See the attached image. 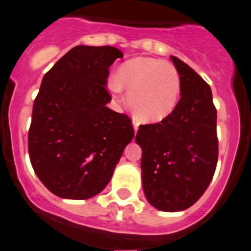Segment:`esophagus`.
Here are the masks:
<instances>
[{
  "mask_svg": "<svg viewBox=\"0 0 251 251\" xmlns=\"http://www.w3.org/2000/svg\"><path fill=\"white\" fill-rule=\"evenodd\" d=\"M132 124H133L134 132H137V129H138V122L137 121H133V122H132Z\"/></svg>",
  "mask_w": 251,
  "mask_h": 251,
  "instance_id": "1",
  "label": "esophagus"
}]
</instances>
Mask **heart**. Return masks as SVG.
I'll return each mask as SVG.
<instances>
[{
  "label": "heart",
  "mask_w": 251,
  "mask_h": 251,
  "mask_svg": "<svg viewBox=\"0 0 251 251\" xmlns=\"http://www.w3.org/2000/svg\"><path fill=\"white\" fill-rule=\"evenodd\" d=\"M113 91H128L127 102L140 122H159L175 110L181 93L177 69L152 57L130 59L118 69L117 78L109 82Z\"/></svg>",
  "instance_id": "b5f03b06"
}]
</instances>
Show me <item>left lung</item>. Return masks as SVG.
I'll use <instances>...</instances> for the list:
<instances>
[{
    "label": "left lung",
    "instance_id": "8db88e82",
    "mask_svg": "<svg viewBox=\"0 0 251 251\" xmlns=\"http://www.w3.org/2000/svg\"><path fill=\"white\" fill-rule=\"evenodd\" d=\"M181 99L161 122L140 126L141 169L146 199L163 212H179L201 198L218 161L217 109L209 84L176 56Z\"/></svg>",
    "mask_w": 251,
    "mask_h": 251
}]
</instances>
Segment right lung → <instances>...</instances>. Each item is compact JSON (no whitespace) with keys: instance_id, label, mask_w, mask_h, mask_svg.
Segmentation results:
<instances>
[{"instance_id":"1","label":"right lung","mask_w":251,"mask_h":251,"mask_svg":"<svg viewBox=\"0 0 251 251\" xmlns=\"http://www.w3.org/2000/svg\"><path fill=\"white\" fill-rule=\"evenodd\" d=\"M123 53L76 46L45 74L32 111L28 151L53 195L84 200L106 187L134 136L130 118L106 106L109 68Z\"/></svg>"}]
</instances>
